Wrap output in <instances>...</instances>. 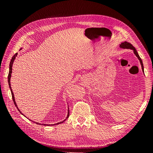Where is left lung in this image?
<instances>
[{
    "label": "left lung",
    "instance_id": "obj_1",
    "mask_svg": "<svg viewBox=\"0 0 153 153\" xmlns=\"http://www.w3.org/2000/svg\"><path fill=\"white\" fill-rule=\"evenodd\" d=\"M120 47L121 48H124V49H132L133 51H134V54L136 55V56H137L138 57V59L140 60V64H141V66H142V69H143V71H144V67H143V62H142V59H141V58L140 57L139 55H138V53L137 51V50H136V49L134 48V47L132 46V44H130V43H128L126 42V41H124V43H122L120 45Z\"/></svg>",
    "mask_w": 153,
    "mask_h": 153
}]
</instances>
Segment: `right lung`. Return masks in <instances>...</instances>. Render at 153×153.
Returning a JSON list of instances; mask_svg holds the SVG:
<instances>
[{
	"label": "right lung",
	"mask_w": 153,
	"mask_h": 153,
	"mask_svg": "<svg viewBox=\"0 0 153 153\" xmlns=\"http://www.w3.org/2000/svg\"><path fill=\"white\" fill-rule=\"evenodd\" d=\"M16 55H17V53H16V54H15L13 56V57H12V59H11V60H10V65H9V76H8V82H9V87H10V91H11V94H12V98H13V102H14V104H15V106H16V108H17V105H16V102H15V98H14V94H13V90H12V89H11V87H10V77H11V74H12V67H13V62H14V60L15 59V57H16ZM18 110H19V108H18ZM19 112H21V111L19 110ZM21 114H22L21 112ZM69 110H68V116H67V118L69 117ZM66 120V119H65ZM65 121V120H64ZM64 121H63V122H64ZM62 122V123H63ZM61 123H57V124H60ZM36 124H39V123H36ZM44 125H46V124H44Z\"/></svg>",
	"instance_id": "1"
}]
</instances>
